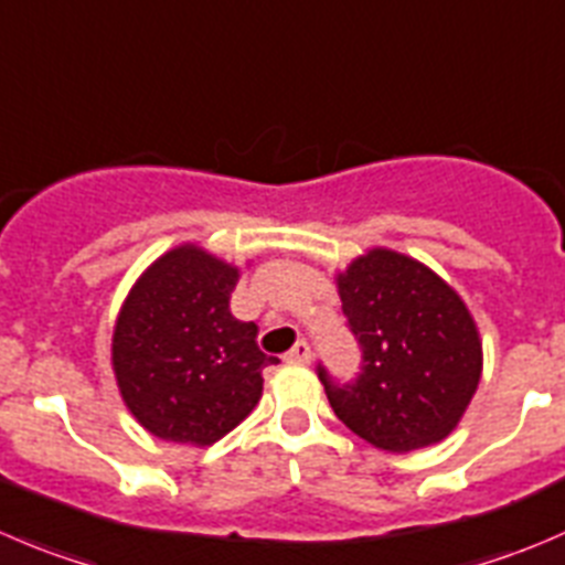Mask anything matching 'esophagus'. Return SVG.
Listing matches in <instances>:
<instances>
[{
    "mask_svg": "<svg viewBox=\"0 0 565 565\" xmlns=\"http://www.w3.org/2000/svg\"><path fill=\"white\" fill-rule=\"evenodd\" d=\"M287 361H289V364H309V361H311L309 342L298 339V342H295V348L287 353Z\"/></svg>",
    "mask_w": 565,
    "mask_h": 565,
    "instance_id": "1",
    "label": "esophagus"
}]
</instances>
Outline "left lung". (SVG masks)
Segmentation results:
<instances>
[{
  "label": "left lung",
  "mask_w": 565,
  "mask_h": 565,
  "mask_svg": "<svg viewBox=\"0 0 565 565\" xmlns=\"http://www.w3.org/2000/svg\"><path fill=\"white\" fill-rule=\"evenodd\" d=\"M337 292L364 364L344 386L320 366L333 414L377 450L439 445L467 414L483 372L478 322L461 295L392 248L355 256L337 273Z\"/></svg>",
  "instance_id": "1"
}]
</instances>
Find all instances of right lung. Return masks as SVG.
<instances>
[{"mask_svg":"<svg viewBox=\"0 0 565 565\" xmlns=\"http://www.w3.org/2000/svg\"><path fill=\"white\" fill-rule=\"evenodd\" d=\"M239 267L195 243L177 245L131 284L113 328V372L124 405L151 436L210 447L262 397L256 322L232 315Z\"/></svg>","mask_w":565,"mask_h":565,"instance_id":"1","label":"right lung"}]
</instances>
